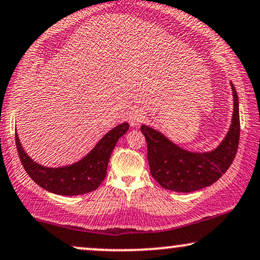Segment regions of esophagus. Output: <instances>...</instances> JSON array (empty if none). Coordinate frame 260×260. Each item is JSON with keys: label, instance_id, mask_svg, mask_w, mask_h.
<instances>
[{"label": "esophagus", "instance_id": "34e87169", "mask_svg": "<svg viewBox=\"0 0 260 260\" xmlns=\"http://www.w3.org/2000/svg\"><path fill=\"white\" fill-rule=\"evenodd\" d=\"M146 119V114L142 110H134L131 111L130 114H129V123L131 126H137L140 125L141 123L143 122V120Z\"/></svg>", "mask_w": 260, "mask_h": 260}]
</instances>
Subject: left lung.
I'll return each instance as SVG.
<instances>
[{"label":"left lung","instance_id":"left-lung-1","mask_svg":"<svg viewBox=\"0 0 260 260\" xmlns=\"http://www.w3.org/2000/svg\"><path fill=\"white\" fill-rule=\"evenodd\" d=\"M231 86L234 98L232 124L223 141L214 150L205 153L185 150L153 127L141 126L147 141L150 174L164 188L192 192L210 186L233 162L240 137V117L237 90L233 83Z\"/></svg>","mask_w":260,"mask_h":260}]
</instances>
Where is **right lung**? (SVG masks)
Masks as SVG:
<instances>
[{"label": "right lung", "instance_id": "obj_1", "mask_svg": "<svg viewBox=\"0 0 260 260\" xmlns=\"http://www.w3.org/2000/svg\"><path fill=\"white\" fill-rule=\"evenodd\" d=\"M127 130L129 124H119L101 138L83 159L57 168L42 166L33 161L23 150L16 133L15 143L23 168L40 187L60 196H79L100 186L106 177L107 165L116 143Z\"/></svg>", "mask_w": 260, "mask_h": 260}]
</instances>
